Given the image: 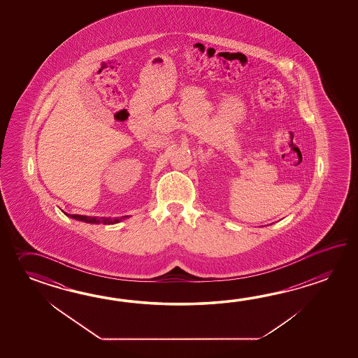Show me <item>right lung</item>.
Returning <instances> with one entry per match:
<instances>
[{"mask_svg":"<svg viewBox=\"0 0 358 358\" xmlns=\"http://www.w3.org/2000/svg\"><path fill=\"white\" fill-rule=\"evenodd\" d=\"M65 215L69 216V217H71V219L84 221V222H87V224H105V225L117 224V222H120V221L125 220V219H128V217H129V216H122V217H114V219H111V217H101V219H99V217L83 216V215H69V213H65Z\"/></svg>","mask_w":358,"mask_h":358,"instance_id":"right-lung-1","label":"right lung"}]
</instances>
